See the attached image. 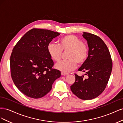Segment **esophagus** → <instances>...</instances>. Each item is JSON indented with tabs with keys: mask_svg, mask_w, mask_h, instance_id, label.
<instances>
[{
	"mask_svg": "<svg viewBox=\"0 0 123 123\" xmlns=\"http://www.w3.org/2000/svg\"><path fill=\"white\" fill-rule=\"evenodd\" d=\"M61 74H62V75H68V74H69L68 73H65V72H62Z\"/></svg>",
	"mask_w": 123,
	"mask_h": 123,
	"instance_id": "34e87169",
	"label": "esophagus"
}]
</instances>
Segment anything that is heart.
Instances as JSON below:
<instances>
[{"label": "heart", "mask_w": 123, "mask_h": 123, "mask_svg": "<svg viewBox=\"0 0 123 123\" xmlns=\"http://www.w3.org/2000/svg\"><path fill=\"white\" fill-rule=\"evenodd\" d=\"M47 50L51 57L56 62L61 59L62 51L70 50L68 56L69 60L59 62L55 66L56 69L65 73L75 69L77 62L79 65L83 64L86 60L88 54L87 47L83 44L82 40L73 35H67L62 38L59 44L49 43Z\"/></svg>", "instance_id": "b5f03b06"}]
</instances>
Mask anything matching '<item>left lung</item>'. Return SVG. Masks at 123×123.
Listing matches in <instances>:
<instances>
[{
	"label": "left lung",
	"instance_id": "1",
	"mask_svg": "<svg viewBox=\"0 0 123 123\" xmlns=\"http://www.w3.org/2000/svg\"><path fill=\"white\" fill-rule=\"evenodd\" d=\"M87 41L88 56L79 69L87 76L75 75V81L70 88L80 99L90 100L96 98L105 90L112 69V62L106 44L98 36L87 32L83 33Z\"/></svg>",
	"mask_w": 123,
	"mask_h": 123
}]
</instances>
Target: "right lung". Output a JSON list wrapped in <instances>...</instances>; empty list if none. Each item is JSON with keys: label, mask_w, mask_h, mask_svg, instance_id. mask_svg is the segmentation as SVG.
Masks as SVG:
<instances>
[{"label": "right lung", "mask_w": 123, "mask_h": 123, "mask_svg": "<svg viewBox=\"0 0 123 123\" xmlns=\"http://www.w3.org/2000/svg\"><path fill=\"white\" fill-rule=\"evenodd\" d=\"M60 33L49 30L32 29L15 46L10 57L12 79L20 92L28 97L39 98L52 89L61 72L53 69L54 62L47 46Z\"/></svg>", "instance_id": "right-lung-1"}]
</instances>
